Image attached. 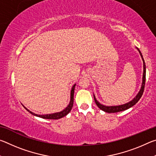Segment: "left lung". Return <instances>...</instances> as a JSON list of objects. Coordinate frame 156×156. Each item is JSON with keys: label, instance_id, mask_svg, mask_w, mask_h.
Here are the masks:
<instances>
[{"label": "left lung", "instance_id": "obj_1", "mask_svg": "<svg viewBox=\"0 0 156 156\" xmlns=\"http://www.w3.org/2000/svg\"><path fill=\"white\" fill-rule=\"evenodd\" d=\"M138 51L140 52V54L142 58V60H143V67H144V72H143V77H142V87L140 89V91H139V93L138 95L136 96V98L130 101L128 103L122 105H119V106H111V107H107V106H105V105H102L101 104H100L97 101L96 98L94 96V101L96 102V104L98 107L100 109L104 111L105 112L107 113H116V112H122V111H125L129 109V108L133 107L134 105H136L137 102H138V100L140 99V98L142 97V94H143L144 92V85H145V80H146V65H145V62L143 58V56L141 54V52L140 50L138 49Z\"/></svg>", "mask_w": 156, "mask_h": 156}]
</instances>
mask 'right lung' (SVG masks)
I'll use <instances>...</instances> for the list:
<instances>
[{"label":"right lung","mask_w":156,"mask_h":156,"mask_svg":"<svg viewBox=\"0 0 156 156\" xmlns=\"http://www.w3.org/2000/svg\"><path fill=\"white\" fill-rule=\"evenodd\" d=\"M75 86L76 84H74L72 87V91H71V100H70V102L68 106L65 108V109L62 111V112H58V113H51V114H47V115H38L36 114V113H32L30 112V110H28L27 109H26V110H27L29 112L34 115L38 116V117H40L42 118H44V119H51V120H57V119H60L64 116L67 115L70 112V111L72 110V107H73V94H74V89H75Z\"/></svg>","instance_id":"1"}]
</instances>
